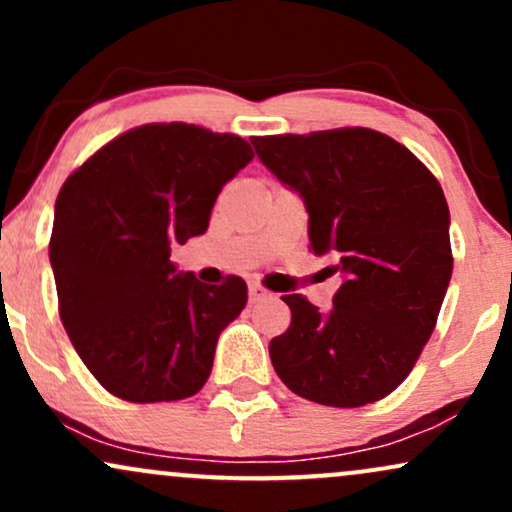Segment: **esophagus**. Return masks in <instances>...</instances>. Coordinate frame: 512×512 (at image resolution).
Returning a JSON list of instances; mask_svg holds the SVG:
<instances>
[{
    "mask_svg": "<svg viewBox=\"0 0 512 512\" xmlns=\"http://www.w3.org/2000/svg\"><path fill=\"white\" fill-rule=\"evenodd\" d=\"M248 296H250V303H260V301H264V298L269 296V291L262 289V286H257V284H250Z\"/></svg>",
    "mask_w": 512,
    "mask_h": 512,
    "instance_id": "34e87169",
    "label": "esophagus"
}]
</instances>
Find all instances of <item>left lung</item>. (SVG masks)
Instances as JSON below:
<instances>
[{
    "label": "left lung",
    "instance_id": "1",
    "mask_svg": "<svg viewBox=\"0 0 512 512\" xmlns=\"http://www.w3.org/2000/svg\"><path fill=\"white\" fill-rule=\"evenodd\" d=\"M257 158L303 199L310 250L342 274L332 310L284 296L291 327L269 356L284 385L325 407L390 395L436 327L452 276L450 211L407 146L366 127L252 137Z\"/></svg>",
    "mask_w": 512,
    "mask_h": 512
}]
</instances>
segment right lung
Segmentation results:
<instances>
[{
  "label": "right lung",
  "mask_w": 512,
  "mask_h": 512,
  "mask_svg": "<svg viewBox=\"0 0 512 512\" xmlns=\"http://www.w3.org/2000/svg\"><path fill=\"white\" fill-rule=\"evenodd\" d=\"M236 134L185 122L129 129L69 175L50 264L60 317L93 378L127 402H175L207 383L219 334L248 303L238 276L207 286L170 248L209 228L216 197L252 161Z\"/></svg>",
  "instance_id": "right-lung-1"
}]
</instances>
